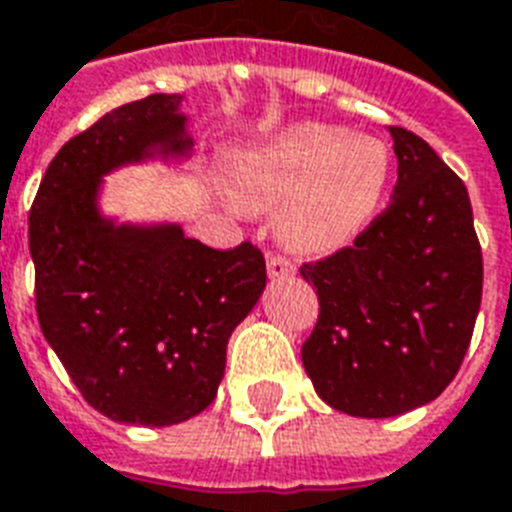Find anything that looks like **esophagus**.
<instances>
[{
  "label": "esophagus",
  "mask_w": 512,
  "mask_h": 512,
  "mask_svg": "<svg viewBox=\"0 0 512 512\" xmlns=\"http://www.w3.org/2000/svg\"><path fill=\"white\" fill-rule=\"evenodd\" d=\"M267 272L272 280H283V277H291L293 272H296V267H293L291 261L285 259V256H280V253H269Z\"/></svg>",
  "instance_id": "esophagus-1"
}]
</instances>
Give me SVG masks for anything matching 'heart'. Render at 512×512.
I'll return each mask as SVG.
<instances>
[{
  "label": "heart",
  "mask_w": 512,
  "mask_h": 512,
  "mask_svg": "<svg viewBox=\"0 0 512 512\" xmlns=\"http://www.w3.org/2000/svg\"><path fill=\"white\" fill-rule=\"evenodd\" d=\"M387 173V152L374 138L312 122L245 149L232 170V197L245 211L277 205V235L293 251L331 253L371 224Z\"/></svg>",
  "instance_id": "1"
}]
</instances>
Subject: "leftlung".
<instances>
[{"label": "left lung", "instance_id": "left-lung-1", "mask_svg": "<svg viewBox=\"0 0 512 512\" xmlns=\"http://www.w3.org/2000/svg\"><path fill=\"white\" fill-rule=\"evenodd\" d=\"M398 184L355 245L301 277L320 318L301 344L315 392L350 417L387 419L441 395L481 310L483 261L462 178L411 130L390 128Z\"/></svg>", "mask_w": 512, "mask_h": 512}]
</instances>
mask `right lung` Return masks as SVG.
Listing matches in <instances>:
<instances>
[{"instance_id": "obj_1", "label": "right lung", "mask_w": 512, "mask_h": 512, "mask_svg": "<svg viewBox=\"0 0 512 512\" xmlns=\"http://www.w3.org/2000/svg\"><path fill=\"white\" fill-rule=\"evenodd\" d=\"M181 95L112 109L63 144L29 213L42 334L82 398L125 425L168 427L211 406L229 336L256 307L267 264L216 251L178 224H117L98 208L122 165L192 152Z\"/></svg>"}]
</instances>
